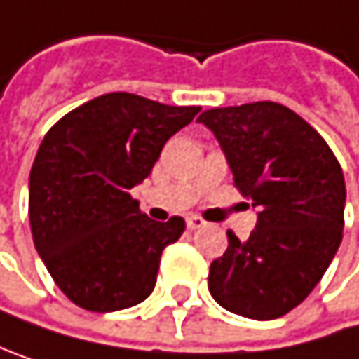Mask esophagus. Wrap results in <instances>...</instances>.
<instances>
[{
  "mask_svg": "<svg viewBox=\"0 0 359 359\" xmlns=\"http://www.w3.org/2000/svg\"><path fill=\"white\" fill-rule=\"evenodd\" d=\"M186 224H188V230H198V228H203L207 222H205L203 217H198V215H190V217L186 219Z\"/></svg>",
  "mask_w": 359,
  "mask_h": 359,
  "instance_id": "obj_1",
  "label": "esophagus"
}]
</instances>
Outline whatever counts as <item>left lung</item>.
<instances>
[{"label": "left lung", "instance_id": "1", "mask_svg": "<svg viewBox=\"0 0 359 359\" xmlns=\"http://www.w3.org/2000/svg\"><path fill=\"white\" fill-rule=\"evenodd\" d=\"M198 121L215 133L234 186L259 209L249 241L228 230L209 292L232 313L280 318L313 290L341 245L343 169L324 137L278 102L211 108Z\"/></svg>", "mask_w": 359, "mask_h": 359}]
</instances>
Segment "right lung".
<instances>
[{
  "instance_id": "obj_1",
  "label": "right lung",
  "mask_w": 359,
  "mask_h": 359,
  "mask_svg": "<svg viewBox=\"0 0 359 359\" xmlns=\"http://www.w3.org/2000/svg\"><path fill=\"white\" fill-rule=\"evenodd\" d=\"M198 106L114 91L65 114L43 137L29 177L33 243L58 288L88 311H116L152 290L163 249L186 230L154 222L129 190Z\"/></svg>"
}]
</instances>
